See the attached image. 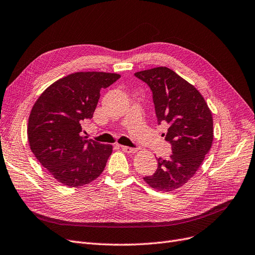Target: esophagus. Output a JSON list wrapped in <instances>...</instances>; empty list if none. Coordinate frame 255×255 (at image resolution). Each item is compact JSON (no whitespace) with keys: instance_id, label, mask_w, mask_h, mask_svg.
<instances>
[{"instance_id":"obj_1","label":"esophagus","mask_w":255,"mask_h":255,"mask_svg":"<svg viewBox=\"0 0 255 255\" xmlns=\"http://www.w3.org/2000/svg\"><path fill=\"white\" fill-rule=\"evenodd\" d=\"M122 150L126 153H135L136 149L135 148H131V147H127V146H121Z\"/></svg>"}]
</instances>
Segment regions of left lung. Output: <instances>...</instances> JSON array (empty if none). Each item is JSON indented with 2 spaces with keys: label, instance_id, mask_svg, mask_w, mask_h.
<instances>
[{
  "label": "left lung",
  "instance_id": "8db88e82",
  "mask_svg": "<svg viewBox=\"0 0 255 255\" xmlns=\"http://www.w3.org/2000/svg\"><path fill=\"white\" fill-rule=\"evenodd\" d=\"M153 93L158 125L166 123L165 139L171 144L168 159L157 158V169L144 181L155 190L170 192L195 174L213 140L212 113L193 85L167 67L134 73Z\"/></svg>",
  "mask_w": 255,
  "mask_h": 255
}]
</instances>
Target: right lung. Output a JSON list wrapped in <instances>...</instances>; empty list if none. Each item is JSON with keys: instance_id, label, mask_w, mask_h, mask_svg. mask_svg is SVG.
I'll use <instances>...</instances> for the list:
<instances>
[{"instance_id": "right-lung-1", "label": "right lung", "mask_w": 255, "mask_h": 255, "mask_svg": "<svg viewBox=\"0 0 255 255\" xmlns=\"http://www.w3.org/2000/svg\"><path fill=\"white\" fill-rule=\"evenodd\" d=\"M120 78L118 73L74 72L51 84L35 101L28 120V143L59 183L80 187L105 169L112 146L83 136L82 124L93 117L101 89Z\"/></svg>"}]
</instances>
